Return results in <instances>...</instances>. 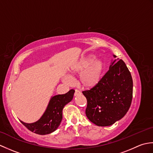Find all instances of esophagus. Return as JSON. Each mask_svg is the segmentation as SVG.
Segmentation results:
<instances>
[{
	"label": "esophagus",
	"mask_w": 153,
	"mask_h": 153,
	"mask_svg": "<svg viewBox=\"0 0 153 153\" xmlns=\"http://www.w3.org/2000/svg\"><path fill=\"white\" fill-rule=\"evenodd\" d=\"M80 94H81V92L79 91H78L77 89L75 90V93H74V95L75 96H77V95H80Z\"/></svg>",
	"instance_id": "obj_1"
}]
</instances>
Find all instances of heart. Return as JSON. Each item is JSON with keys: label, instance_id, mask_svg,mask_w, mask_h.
Wrapping results in <instances>:
<instances>
[{"label": "heart", "instance_id": "obj_1", "mask_svg": "<svg viewBox=\"0 0 153 153\" xmlns=\"http://www.w3.org/2000/svg\"><path fill=\"white\" fill-rule=\"evenodd\" d=\"M93 55L82 57L74 65L71 75L80 74L79 83L85 88H93L101 80L105 70V63L100 59H94ZM68 82V79H66Z\"/></svg>", "mask_w": 153, "mask_h": 153}]
</instances>
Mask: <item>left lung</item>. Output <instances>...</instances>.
<instances>
[{
    "label": "left lung",
    "mask_w": 153,
    "mask_h": 153,
    "mask_svg": "<svg viewBox=\"0 0 153 153\" xmlns=\"http://www.w3.org/2000/svg\"><path fill=\"white\" fill-rule=\"evenodd\" d=\"M82 93L87 99L85 114L90 121L98 126L112 125L130 107L133 97L130 71L122 60H115L98 85Z\"/></svg>",
    "instance_id": "1"
}]
</instances>
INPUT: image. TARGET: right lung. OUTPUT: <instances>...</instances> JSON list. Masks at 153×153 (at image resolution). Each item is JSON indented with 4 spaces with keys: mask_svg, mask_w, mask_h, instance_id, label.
I'll list each match as a JSON object with an SVG mask.
<instances>
[{
    "mask_svg": "<svg viewBox=\"0 0 153 153\" xmlns=\"http://www.w3.org/2000/svg\"><path fill=\"white\" fill-rule=\"evenodd\" d=\"M75 91L71 89L64 95L54 96L47 108L46 111L37 122L22 123L29 130L39 135H46L54 131L60 126L62 120V110L64 106L73 99Z\"/></svg>",
    "mask_w": 153,
    "mask_h": 153,
    "instance_id": "right-lung-1",
    "label": "right lung"
}]
</instances>
